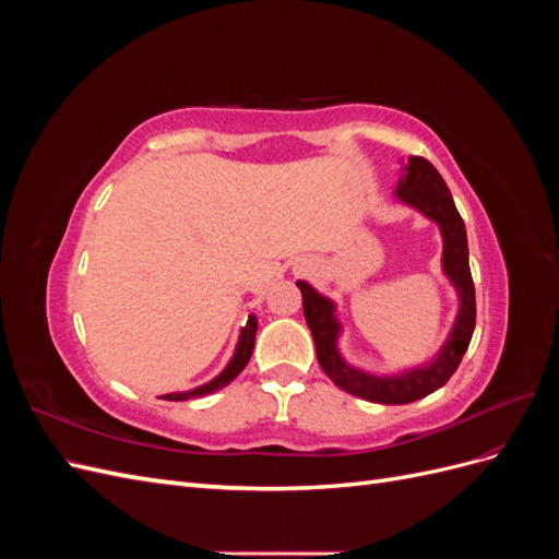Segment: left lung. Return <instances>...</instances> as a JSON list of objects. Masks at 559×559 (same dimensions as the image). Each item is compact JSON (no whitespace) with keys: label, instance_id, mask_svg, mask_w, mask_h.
I'll use <instances>...</instances> for the list:
<instances>
[{"label":"left lung","instance_id":"1","mask_svg":"<svg viewBox=\"0 0 559 559\" xmlns=\"http://www.w3.org/2000/svg\"><path fill=\"white\" fill-rule=\"evenodd\" d=\"M396 198L403 205L421 212L441 228L443 273L454 286L456 298H460V312H456L448 341L429 364L401 370L396 376H376L366 373L357 366H349L343 359L341 349H337V337H341L343 326L335 317V302L312 289L308 282H296L302 294V314H306L312 331L321 370L347 394L384 405L413 403L441 389L460 366L464 352L468 349L473 329H476V289H473L468 267L466 228L454 207L448 183L427 158L411 156L396 183Z\"/></svg>","mask_w":559,"mask_h":559}]
</instances>
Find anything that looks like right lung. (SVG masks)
Here are the masks:
<instances>
[{
    "instance_id": "1",
    "label": "right lung",
    "mask_w": 559,
    "mask_h": 559,
    "mask_svg": "<svg viewBox=\"0 0 559 559\" xmlns=\"http://www.w3.org/2000/svg\"><path fill=\"white\" fill-rule=\"evenodd\" d=\"M257 329H259V321H257V317L251 314L247 319V326H242V331H240V341H238V347H235L233 359L228 361V366L214 380H210L207 384H200V386L191 389V392H175V394H165L160 399H165V401H186V399L205 396V394L218 392V389L226 386L228 382H233L235 378L242 373V368L249 364V357H251V352H253V343H257Z\"/></svg>"
}]
</instances>
